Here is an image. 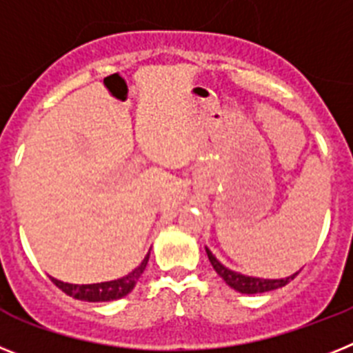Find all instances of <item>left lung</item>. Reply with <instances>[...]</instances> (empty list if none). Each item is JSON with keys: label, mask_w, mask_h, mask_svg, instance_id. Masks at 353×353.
Listing matches in <instances>:
<instances>
[{"label": "left lung", "mask_w": 353, "mask_h": 353, "mask_svg": "<svg viewBox=\"0 0 353 353\" xmlns=\"http://www.w3.org/2000/svg\"><path fill=\"white\" fill-rule=\"evenodd\" d=\"M206 252H208V257H210L211 266H213L214 272H216V274H219L223 281H225V284H229L232 290L240 291V293H247V295H254V293H265V291H272V290H277V288H283V286H286L290 281H293L296 275H299V272H296V274H293L291 277H286V279L247 277V275L236 274V272H232V270L225 268V266H223L222 263H220L219 259H216V257H214L208 249H206Z\"/></svg>", "instance_id": "8db88e82"}]
</instances>
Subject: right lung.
<instances>
[{
    "instance_id": "1",
    "label": "right lung",
    "mask_w": 353,
    "mask_h": 353,
    "mask_svg": "<svg viewBox=\"0 0 353 353\" xmlns=\"http://www.w3.org/2000/svg\"><path fill=\"white\" fill-rule=\"evenodd\" d=\"M147 261H149V254H147L145 259H143L139 268H134L125 277L117 279V281H110V283L81 284V286H78V284L62 283V281H57L53 277H51V281H53L54 286L60 288L65 295L72 296V299L85 300V302H108V300L122 299V296H125L133 290L139 277L143 274V270H145Z\"/></svg>"
}]
</instances>
